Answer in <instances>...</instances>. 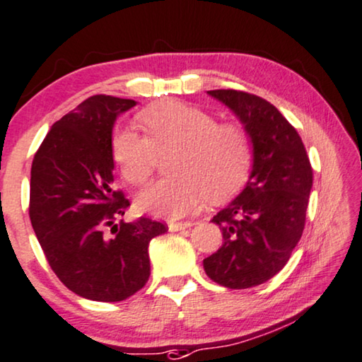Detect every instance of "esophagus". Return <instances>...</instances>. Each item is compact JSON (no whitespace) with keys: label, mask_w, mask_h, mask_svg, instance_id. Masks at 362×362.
<instances>
[{"label":"esophagus","mask_w":362,"mask_h":362,"mask_svg":"<svg viewBox=\"0 0 362 362\" xmlns=\"http://www.w3.org/2000/svg\"><path fill=\"white\" fill-rule=\"evenodd\" d=\"M192 226H193L192 221H172V223H169V230L170 231L188 230V228H192Z\"/></svg>","instance_id":"34e87169"}]
</instances>
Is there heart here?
<instances>
[{"label":"heart","instance_id":"1","mask_svg":"<svg viewBox=\"0 0 362 362\" xmlns=\"http://www.w3.org/2000/svg\"><path fill=\"white\" fill-rule=\"evenodd\" d=\"M146 136L118 128L111 136V154L131 185H146L159 164L172 156L170 179L151 185L137 198L139 210L160 218H179L208 197L223 202L234 195L252 167V139L241 123L223 121L208 111L167 100L137 115Z\"/></svg>","mask_w":362,"mask_h":362}]
</instances>
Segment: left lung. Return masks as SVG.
<instances>
[{"instance_id":"left-lung-1","label":"left lung","mask_w":362,"mask_h":362,"mask_svg":"<svg viewBox=\"0 0 362 362\" xmlns=\"http://www.w3.org/2000/svg\"><path fill=\"white\" fill-rule=\"evenodd\" d=\"M252 139V170L244 190L213 216L223 246L203 261L206 276L228 288L267 282L302 238L313 170L297 129L276 106L239 90H210Z\"/></svg>"}]
</instances>
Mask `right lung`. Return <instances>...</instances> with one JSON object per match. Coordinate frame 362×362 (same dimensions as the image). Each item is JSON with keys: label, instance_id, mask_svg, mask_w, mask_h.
Segmentation results:
<instances>
[{"label": "right lung", "instance_id": "add662e5", "mask_svg": "<svg viewBox=\"0 0 362 362\" xmlns=\"http://www.w3.org/2000/svg\"><path fill=\"white\" fill-rule=\"evenodd\" d=\"M134 100L95 95L47 132L30 167L29 216L49 266L65 287L95 302H121L151 276L149 243L160 221L115 225L129 200L113 188L111 132Z\"/></svg>", "mask_w": 362, "mask_h": 362}]
</instances>
